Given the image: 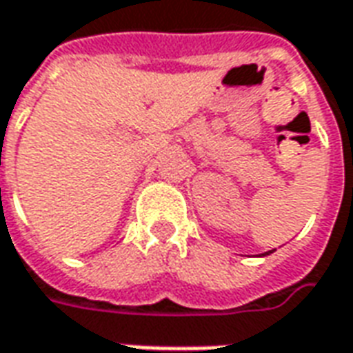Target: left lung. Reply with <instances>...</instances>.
I'll return each instance as SVG.
<instances>
[{
  "label": "left lung",
  "mask_w": 353,
  "mask_h": 353,
  "mask_svg": "<svg viewBox=\"0 0 353 353\" xmlns=\"http://www.w3.org/2000/svg\"><path fill=\"white\" fill-rule=\"evenodd\" d=\"M270 253H274V250H270V252H266V253H263V255H270Z\"/></svg>",
  "instance_id": "left-lung-1"
}]
</instances>
